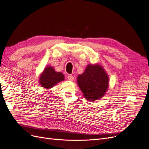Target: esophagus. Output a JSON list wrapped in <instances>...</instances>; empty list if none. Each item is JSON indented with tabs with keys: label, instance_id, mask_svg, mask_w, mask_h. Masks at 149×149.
<instances>
[{
	"label": "esophagus",
	"instance_id": "1",
	"mask_svg": "<svg viewBox=\"0 0 149 149\" xmlns=\"http://www.w3.org/2000/svg\"><path fill=\"white\" fill-rule=\"evenodd\" d=\"M74 79V77L73 75H68V79L69 81H73Z\"/></svg>",
	"mask_w": 149,
	"mask_h": 149
}]
</instances>
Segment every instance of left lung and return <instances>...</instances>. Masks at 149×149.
Returning a JSON list of instances; mask_svg holds the SVG:
<instances>
[{"label": "left lung", "instance_id": "8db88e82", "mask_svg": "<svg viewBox=\"0 0 149 149\" xmlns=\"http://www.w3.org/2000/svg\"><path fill=\"white\" fill-rule=\"evenodd\" d=\"M77 80L85 98L88 101L102 98L109 88V75L99 63L88 64L84 72L78 75Z\"/></svg>", "mask_w": 149, "mask_h": 149}]
</instances>
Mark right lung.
<instances>
[{
  "label": "right lung",
  "instance_id": "add662e5",
  "mask_svg": "<svg viewBox=\"0 0 149 149\" xmlns=\"http://www.w3.org/2000/svg\"><path fill=\"white\" fill-rule=\"evenodd\" d=\"M38 82L42 87L45 89H50L54 85L64 80L63 73L55 71L52 66H47L38 77Z\"/></svg>",
  "mask_w": 149,
  "mask_h": 149
}]
</instances>
